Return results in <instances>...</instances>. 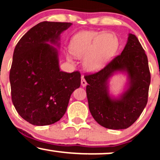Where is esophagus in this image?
Returning a JSON list of instances; mask_svg holds the SVG:
<instances>
[{"label": "esophagus", "mask_w": 160, "mask_h": 160, "mask_svg": "<svg viewBox=\"0 0 160 160\" xmlns=\"http://www.w3.org/2000/svg\"><path fill=\"white\" fill-rule=\"evenodd\" d=\"M86 85H87V82H86V80L84 79L83 77H82V78H81V86H83V87H84V86H86Z\"/></svg>", "instance_id": "esophagus-1"}]
</instances>
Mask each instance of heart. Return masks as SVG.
I'll use <instances>...</instances> for the list:
<instances>
[{"mask_svg": "<svg viewBox=\"0 0 160 160\" xmlns=\"http://www.w3.org/2000/svg\"><path fill=\"white\" fill-rule=\"evenodd\" d=\"M119 47L117 37L111 32L86 31L75 35L70 43L71 52L78 58H82L84 68L89 71H98L115 55ZM67 59L72 62L71 55Z\"/></svg>", "mask_w": 160, "mask_h": 160, "instance_id": "obj_1", "label": "heart"}]
</instances>
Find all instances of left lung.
Returning <instances> with one entry per match:
<instances>
[{"label": "left lung", "mask_w": 160, "mask_h": 160, "mask_svg": "<svg viewBox=\"0 0 160 160\" xmlns=\"http://www.w3.org/2000/svg\"><path fill=\"white\" fill-rule=\"evenodd\" d=\"M116 71H126L130 79L128 89L118 99L108 93V79ZM89 108L95 120L110 129H124L138 120L146 107L150 83L148 56L135 34L118 55L98 72L86 74Z\"/></svg>", "instance_id": "left-lung-1"}]
</instances>
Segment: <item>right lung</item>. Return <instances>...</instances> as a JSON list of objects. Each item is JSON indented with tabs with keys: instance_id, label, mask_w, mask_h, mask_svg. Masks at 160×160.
<instances>
[{
	"instance_id": "add662e5",
	"label": "right lung",
	"mask_w": 160,
	"mask_h": 160,
	"mask_svg": "<svg viewBox=\"0 0 160 160\" xmlns=\"http://www.w3.org/2000/svg\"><path fill=\"white\" fill-rule=\"evenodd\" d=\"M71 22H42L22 36L14 49L10 71L12 102L29 123L47 126L63 117L80 86V73L60 71L56 43Z\"/></svg>"
}]
</instances>
